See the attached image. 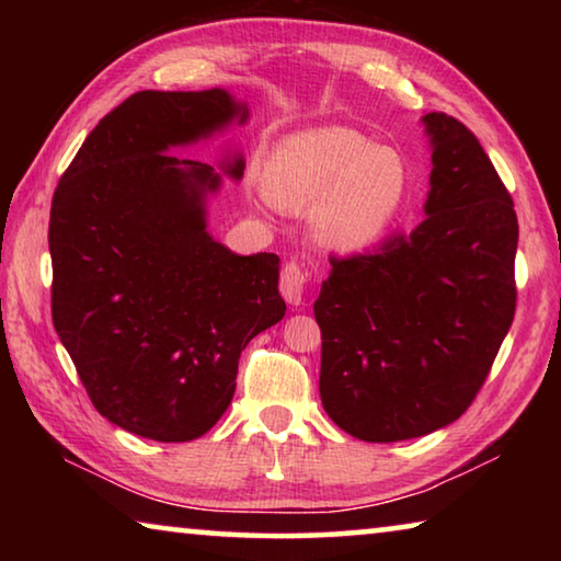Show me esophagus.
Returning <instances> with one entry per match:
<instances>
[{"mask_svg":"<svg viewBox=\"0 0 561 561\" xmlns=\"http://www.w3.org/2000/svg\"><path fill=\"white\" fill-rule=\"evenodd\" d=\"M279 289H282V297L287 299V304L299 307L304 301V291H307V272H304L297 262H289L287 267L282 270Z\"/></svg>","mask_w":561,"mask_h":561,"instance_id":"1","label":"esophagus"}]
</instances>
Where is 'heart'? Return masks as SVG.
<instances>
[{"label": "heart", "instance_id": "heart-1", "mask_svg": "<svg viewBox=\"0 0 561 561\" xmlns=\"http://www.w3.org/2000/svg\"><path fill=\"white\" fill-rule=\"evenodd\" d=\"M415 175L401 150L376 146L354 128L294 133L272 150L270 201L314 210L317 237L331 250L360 252L381 242L413 197Z\"/></svg>", "mask_w": 561, "mask_h": 561}]
</instances>
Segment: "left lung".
Masks as SVG:
<instances>
[{"label":"left lung","mask_w":561,"mask_h":561,"mask_svg":"<svg viewBox=\"0 0 561 561\" xmlns=\"http://www.w3.org/2000/svg\"><path fill=\"white\" fill-rule=\"evenodd\" d=\"M423 222L381 250L331 257L314 317L321 405L366 443L411 440L468 411L515 319L517 215L480 140L423 116Z\"/></svg>","instance_id":"8db88e82"}]
</instances>
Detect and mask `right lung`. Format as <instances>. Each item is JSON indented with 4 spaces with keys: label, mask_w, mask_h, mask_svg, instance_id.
Returning <instances> with one entry per match:
<instances>
[{
    "label": "right lung",
    "mask_w": 561,
    "mask_h": 561,
    "mask_svg": "<svg viewBox=\"0 0 561 561\" xmlns=\"http://www.w3.org/2000/svg\"><path fill=\"white\" fill-rule=\"evenodd\" d=\"M250 118L225 89L138 91L89 133L49 220L51 317L96 411L158 443L220 421L244 346L282 321L279 257L207 232L222 175L170 153ZM222 173L240 180L244 158Z\"/></svg>",
    "instance_id": "right-lung-1"
}]
</instances>
